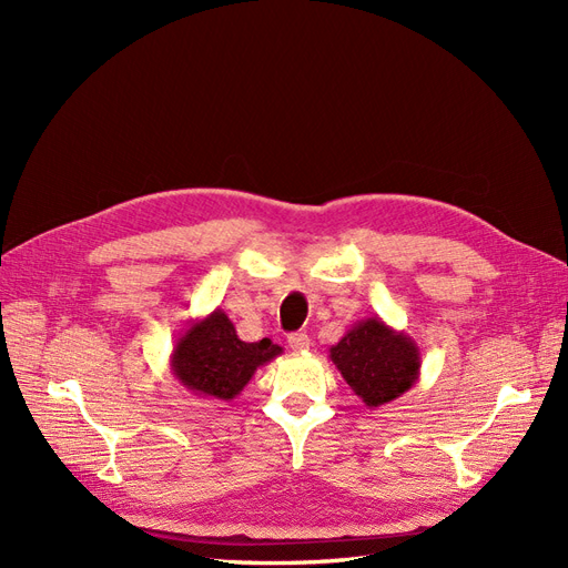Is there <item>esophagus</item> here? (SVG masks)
Instances as JSON below:
<instances>
[{"mask_svg": "<svg viewBox=\"0 0 568 568\" xmlns=\"http://www.w3.org/2000/svg\"><path fill=\"white\" fill-rule=\"evenodd\" d=\"M288 346L294 348V351H298V353H305V351H311L313 341H311V336H307L305 332H296V334L288 336Z\"/></svg>", "mask_w": 568, "mask_h": 568, "instance_id": "esophagus-1", "label": "esophagus"}]
</instances>
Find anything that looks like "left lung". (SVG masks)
I'll list each match as a JSON object with an SVG mask.
<instances>
[{"instance_id":"obj_1","label":"left lung","mask_w":568,"mask_h":568,"mask_svg":"<svg viewBox=\"0 0 568 568\" xmlns=\"http://www.w3.org/2000/svg\"><path fill=\"white\" fill-rule=\"evenodd\" d=\"M329 357L367 407H382L400 398L419 382V346L376 315L355 322L329 348Z\"/></svg>"}]
</instances>
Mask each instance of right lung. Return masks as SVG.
I'll list each match as a JSON object with an SVG mask.
<instances>
[{
    "label": "right lung",
    "mask_w": 568,
    "mask_h": 568,
    "mask_svg": "<svg viewBox=\"0 0 568 568\" xmlns=\"http://www.w3.org/2000/svg\"><path fill=\"white\" fill-rule=\"evenodd\" d=\"M282 355L270 338L246 343L236 336L225 311H215L203 320H192L170 353V369L175 379L199 398L234 400L251 382L257 367Z\"/></svg>",
    "instance_id": "right-lung-1"
}]
</instances>
